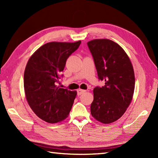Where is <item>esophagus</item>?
I'll list each match as a JSON object with an SVG mask.
<instances>
[{
	"mask_svg": "<svg viewBox=\"0 0 158 158\" xmlns=\"http://www.w3.org/2000/svg\"><path fill=\"white\" fill-rule=\"evenodd\" d=\"M85 92H86V90L82 89H77V95H78V96L81 95L82 94H83Z\"/></svg>",
	"mask_w": 158,
	"mask_h": 158,
	"instance_id": "esophagus-1",
	"label": "esophagus"
}]
</instances>
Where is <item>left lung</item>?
I'll return each mask as SVG.
<instances>
[{
	"instance_id": "left-lung-1",
	"label": "left lung",
	"mask_w": 158,
	"mask_h": 158,
	"mask_svg": "<svg viewBox=\"0 0 158 158\" xmlns=\"http://www.w3.org/2000/svg\"><path fill=\"white\" fill-rule=\"evenodd\" d=\"M98 79L105 85L94 89L91 114L102 123L119 119L132 101L135 77L132 63L123 49L111 40L94 39L88 42Z\"/></svg>"
}]
</instances>
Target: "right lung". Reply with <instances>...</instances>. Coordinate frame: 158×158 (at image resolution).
<instances>
[{"label":"right lung","mask_w":158,"mask_h":158,"mask_svg":"<svg viewBox=\"0 0 158 158\" xmlns=\"http://www.w3.org/2000/svg\"><path fill=\"white\" fill-rule=\"evenodd\" d=\"M81 43L49 42L28 60L23 76L26 98L33 112L46 122H62L71 110L77 91L60 88L57 83L66 60Z\"/></svg>","instance_id":"right-lung-1"}]
</instances>
